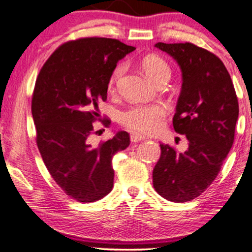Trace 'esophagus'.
<instances>
[{
    "mask_svg": "<svg viewBox=\"0 0 252 252\" xmlns=\"http://www.w3.org/2000/svg\"><path fill=\"white\" fill-rule=\"evenodd\" d=\"M130 140H131V142H138V141L144 140V137L143 136L136 134V132H131V134H130Z\"/></svg>",
    "mask_w": 252,
    "mask_h": 252,
    "instance_id": "1",
    "label": "esophagus"
}]
</instances>
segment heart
<instances>
[{"instance_id":"b5f03b06","label":"heart","mask_w":252,"mask_h":252,"mask_svg":"<svg viewBox=\"0 0 252 252\" xmlns=\"http://www.w3.org/2000/svg\"><path fill=\"white\" fill-rule=\"evenodd\" d=\"M141 65L147 77L154 83H158L162 79H169L170 67L161 57L149 54L143 58ZM123 71V63H118L114 68L109 78V90H114ZM167 112L168 110L166 105L160 103L135 104L121 112L120 122L124 128L136 134H154L163 126Z\"/></svg>"}]
</instances>
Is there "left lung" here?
<instances>
[{
    "instance_id": "obj_1",
    "label": "left lung",
    "mask_w": 252,
    "mask_h": 252,
    "mask_svg": "<svg viewBox=\"0 0 252 252\" xmlns=\"http://www.w3.org/2000/svg\"><path fill=\"white\" fill-rule=\"evenodd\" d=\"M176 60L182 88L173 117L189 149L178 153L160 144L161 156L153 170V185L164 199L189 201L215 181L235 141L238 99L225 65L216 54L190 42L155 45Z\"/></svg>"
}]
</instances>
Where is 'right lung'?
Returning <instances> with one entry per match:
<instances>
[{"label":"right lung","instance_id":"add662e5","mask_svg":"<svg viewBox=\"0 0 252 252\" xmlns=\"http://www.w3.org/2000/svg\"><path fill=\"white\" fill-rule=\"evenodd\" d=\"M135 50L109 37L72 40L52 53L36 78L32 115L37 148L53 180L77 201L99 200L114 187L112 158L129 146V134L94 144L92 123L108 97L110 74Z\"/></svg>","mask_w":252,"mask_h":252}]
</instances>
